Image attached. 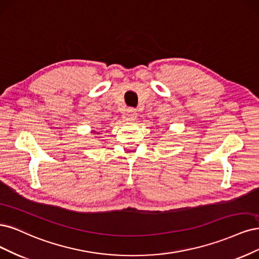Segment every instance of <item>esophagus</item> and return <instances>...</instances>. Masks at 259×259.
Instances as JSON below:
<instances>
[{
    "label": "esophagus",
    "instance_id": "34e87169",
    "mask_svg": "<svg viewBox=\"0 0 259 259\" xmlns=\"http://www.w3.org/2000/svg\"><path fill=\"white\" fill-rule=\"evenodd\" d=\"M126 117L128 120H136L137 117H138V113L137 111L135 110V108H129V110L127 111V114H126Z\"/></svg>",
    "mask_w": 259,
    "mask_h": 259
}]
</instances>
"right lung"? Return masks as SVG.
<instances>
[{"label": "right lung", "mask_w": 259, "mask_h": 259, "mask_svg": "<svg viewBox=\"0 0 259 259\" xmlns=\"http://www.w3.org/2000/svg\"><path fill=\"white\" fill-rule=\"evenodd\" d=\"M93 133H96V131H93Z\"/></svg>", "instance_id": "1"}]
</instances>
